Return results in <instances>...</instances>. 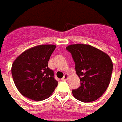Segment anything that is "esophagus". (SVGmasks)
Instances as JSON below:
<instances>
[{
    "label": "esophagus",
    "mask_w": 122,
    "mask_h": 122,
    "mask_svg": "<svg viewBox=\"0 0 122 122\" xmlns=\"http://www.w3.org/2000/svg\"><path fill=\"white\" fill-rule=\"evenodd\" d=\"M68 78H69V75L68 74H65L62 80V81H66V80H68Z\"/></svg>",
    "instance_id": "34e87169"
}]
</instances>
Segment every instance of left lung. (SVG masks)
<instances>
[{"mask_svg":"<svg viewBox=\"0 0 122 122\" xmlns=\"http://www.w3.org/2000/svg\"><path fill=\"white\" fill-rule=\"evenodd\" d=\"M75 62L81 86L72 95L82 102L97 100L105 93L112 78L113 62L104 51L88 44H72L66 47Z\"/></svg>","mask_w":122,"mask_h":122,"instance_id":"obj_1","label":"left lung"}]
</instances>
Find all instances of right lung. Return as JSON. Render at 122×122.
I'll list each match as a JSON object with an SVG mask.
<instances>
[{
    "label": "right lung",
    "mask_w": 122,
    "mask_h": 122,
    "mask_svg": "<svg viewBox=\"0 0 122 122\" xmlns=\"http://www.w3.org/2000/svg\"><path fill=\"white\" fill-rule=\"evenodd\" d=\"M55 45L34 46L24 51L14 60L11 68L13 81L21 95L34 101H41L51 95L58 81L48 63Z\"/></svg>",
    "instance_id": "add662e5"
}]
</instances>
